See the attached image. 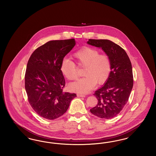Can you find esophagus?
Listing matches in <instances>:
<instances>
[{"instance_id": "34e87169", "label": "esophagus", "mask_w": 156, "mask_h": 156, "mask_svg": "<svg viewBox=\"0 0 156 156\" xmlns=\"http://www.w3.org/2000/svg\"><path fill=\"white\" fill-rule=\"evenodd\" d=\"M77 97H85V95H83L81 94H77Z\"/></svg>"}]
</instances>
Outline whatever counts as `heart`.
Here are the masks:
<instances>
[{"instance_id": "heart-1", "label": "heart", "mask_w": 156, "mask_h": 156, "mask_svg": "<svg viewBox=\"0 0 156 156\" xmlns=\"http://www.w3.org/2000/svg\"><path fill=\"white\" fill-rule=\"evenodd\" d=\"M78 66L85 67L84 78L69 84V89L78 93L87 94L98 83L102 85L108 81L111 73V61L109 57L91 47L83 48L74 54ZM61 71L68 80H75L78 77L77 67L71 59H63Z\"/></svg>"}]
</instances>
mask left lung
Segmentation results:
<instances>
[{
  "mask_svg": "<svg viewBox=\"0 0 156 156\" xmlns=\"http://www.w3.org/2000/svg\"><path fill=\"white\" fill-rule=\"evenodd\" d=\"M88 44L101 48L111 61V73L104 85L94 94L98 102L90 112L102 119H111L121 111L133 86L130 60L119 45L108 40L89 39Z\"/></svg>",
  "mask_w": 156,
  "mask_h": 156,
  "instance_id": "left-lung-1",
  "label": "left lung"
}]
</instances>
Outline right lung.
<instances>
[{
  "label": "right lung",
  "mask_w": 156,
  "mask_h": 156,
  "mask_svg": "<svg viewBox=\"0 0 156 156\" xmlns=\"http://www.w3.org/2000/svg\"><path fill=\"white\" fill-rule=\"evenodd\" d=\"M75 45L74 38L52 40L37 48L28 61L25 89L33 110L42 118L57 119L64 115L75 94L62 92L65 79L60 67Z\"/></svg>",
  "instance_id": "1"
}]
</instances>
